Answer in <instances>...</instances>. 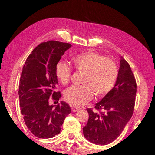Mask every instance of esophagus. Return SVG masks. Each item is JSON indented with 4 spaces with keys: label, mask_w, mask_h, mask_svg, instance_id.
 <instances>
[{
    "label": "esophagus",
    "mask_w": 155,
    "mask_h": 155,
    "mask_svg": "<svg viewBox=\"0 0 155 155\" xmlns=\"http://www.w3.org/2000/svg\"><path fill=\"white\" fill-rule=\"evenodd\" d=\"M72 111L73 112H76V111H78V109L77 108V107H72Z\"/></svg>",
    "instance_id": "34e87169"
}]
</instances>
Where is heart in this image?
<instances>
[{"mask_svg":"<svg viewBox=\"0 0 155 155\" xmlns=\"http://www.w3.org/2000/svg\"><path fill=\"white\" fill-rule=\"evenodd\" d=\"M72 61L77 71L85 73L83 85L72 86L65 91L64 98L70 104L83 106L90 101L94 93L97 97H102L114 88L118 70L112 59L89 51L75 54L72 57ZM55 74L60 82L66 85L71 78L72 68L64 62L60 61L56 65Z\"/></svg>","mask_w":155,"mask_h":155,"instance_id":"b5f03b06","label":"heart"}]
</instances>
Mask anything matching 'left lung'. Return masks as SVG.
<instances>
[{"instance_id": "1", "label": "left lung", "mask_w": 155, "mask_h": 155, "mask_svg": "<svg viewBox=\"0 0 155 155\" xmlns=\"http://www.w3.org/2000/svg\"><path fill=\"white\" fill-rule=\"evenodd\" d=\"M137 85L129 64L120 57L114 87L95 105L98 113L87 109L89 119L83 135L96 145H107L118 137L133 115Z\"/></svg>"}]
</instances>
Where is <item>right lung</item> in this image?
<instances>
[{
    "instance_id": "obj_1",
    "label": "right lung",
    "mask_w": 155,
    "mask_h": 155,
    "mask_svg": "<svg viewBox=\"0 0 155 155\" xmlns=\"http://www.w3.org/2000/svg\"><path fill=\"white\" fill-rule=\"evenodd\" d=\"M72 45L48 41L38 45L27 57L19 83L20 106L25 124L37 137L48 139L58 135L70 107L61 101L50 105V97L59 101L61 97L56 87L57 63Z\"/></svg>"
}]
</instances>
